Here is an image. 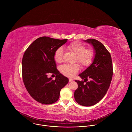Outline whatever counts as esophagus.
Segmentation results:
<instances>
[{"mask_svg":"<svg viewBox=\"0 0 132 132\" xmlns=\"http://www.w3.org/2000/svg\"><path fill=\"white\" fill-rule=\"evenodd\" d=\"M73 81V79H71V78H69V82H72Z\"/></svg>","mask_w":132,"mask_h":132,"instance_id":"34e87169","label":"esophagus"}]
</instances>
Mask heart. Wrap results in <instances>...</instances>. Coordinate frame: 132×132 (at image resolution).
Returning a JSON list of instances; mask_svg holds the SVG:
<instances>
[{"mask_svg":"<svg viewBox=\"0 0 132 132\" xmlns=\"http://www.w3.org/2000/svg\"><path fill=\"white\" fill-rule=\"evenodd\" d=\"M67 49L76 54L75 62H77L82 67H88L93 62L95 56V53L92 49H86V46L84 44L75 41L67 46ZM63 48L61 47L56 50L54 53V59L57 62L62 61ZM79 70L78 64H64L60 67V71L66 76L72 77L74 76Z\"/></svg>","mask_w":132,"mask_h":132,"instance_id":"1","label":"heart"}]
</instances>
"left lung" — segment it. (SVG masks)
Segmentation results:
<instances>
[{"mask_svg":"<svg viewBox=\"0 0 132 132\" xmlns=\"http://www.w3.org/2000/svg\"><path fill=\"white\" fill-rule=\"evenodd\" d=\"M85 41L93 46L95 56L91 65L79 75L84 81L75 80L78 87L74 92V97L82 106H92L106 94L112 78L113 65L110 53L100 42L93 39ZM88 79L89 82L87 81Z\"/></svg>","mask_w":132,"mask_h":132,"instance_id":"obj_1","label":"left lung"}]
</instances>
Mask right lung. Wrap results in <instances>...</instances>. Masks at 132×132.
I'll use <instances>...</instances> for the list:
<instances>
[{"instance_id": "add662e5", "label": "right lung", "mask_w": 132, "mask_h": 132, "mask_svg": "<svg viewBox=\"0 0 132 132\" xmlns=\"http://www.w3.org/2000/svg\"><path fill=\"white\" fill-rule=\"evenodd\" d=\"M67 41L42 36L35 40L25 51L22 61V75L30 95L36 101L50 104L57 101L61 89L68 79L56 68L54 60L56 50ZM56 75L55 79L47 73Z\"/></svg>"}]
</instances>
